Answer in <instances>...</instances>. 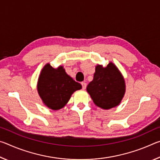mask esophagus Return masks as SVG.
<instances>
[{"label":"esophagus","mask_w":160,"mask_h":160,"mask_svg":"<svg viewBox=\"0 0 160 160\" xmlns=\"http://www.w3.org/2000/svg\"><path fill=\"white\" fill-rule=\"evenodd\" d=\"M81 85H82L83 90H85V89L86 88V87H87V84L85 82H82V83H81Z\"/></svg>","instance_id":"34e87169"}]
</instances>
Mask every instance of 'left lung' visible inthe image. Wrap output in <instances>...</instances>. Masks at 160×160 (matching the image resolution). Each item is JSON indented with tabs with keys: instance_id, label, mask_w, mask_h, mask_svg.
I'll return each instance as SVG.
<instances>
[{
	"instance_id": "8db88e82",
	"label": "left lung",
	"mask_w": 160,
	"mask_h": 160,
	"mask_svg": "<svg viewBox=\"0 0 160 160\" xmlns=\"http://www.w3.org/2000/svg\"><path fill=\"white\" fill-rule=\"evenodd\" d=\"M87 92L94 104L103 109L117 107L126 92L123 75L112 62L106 67L97 65L92 81L88 84Z\"/></svg>"
}]
</instances>
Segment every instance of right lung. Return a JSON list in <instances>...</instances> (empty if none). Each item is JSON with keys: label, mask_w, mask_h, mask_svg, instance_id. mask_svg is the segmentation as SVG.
<instances>
[{"label": "right lung", "mask_w": 160, "mask_h": 160, "mask_svg": "<svg viewBox=\"0 0 160 160\" xmlns=\"http://www.w3.org/2000/svg\"><path fill=\"white\" fill-rule=\"evenodd\" d=\"M81 88L82 85L69 76L62 66L54 68L47 63L38 78V94L45 106L52 110L66 106L73 92Z\"/></svg>", "instance_id": "right-lung-1"}]
</instances>
